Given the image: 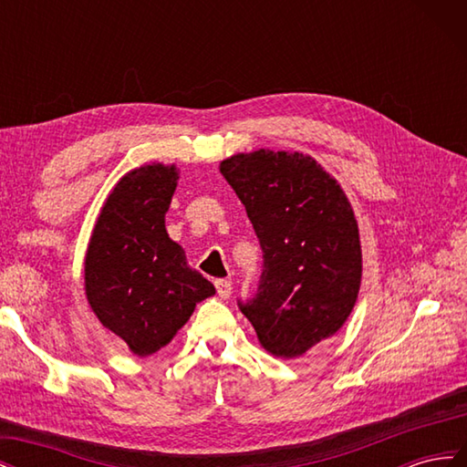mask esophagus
Returning a JSON list of instances; mask_svg holds the SVG:
<instances>
[{"label":"esophagus","mask_w":467,"mask_h":467,"mask_svg":"<svg viewBox=\"0 0 467 467\" xmlns=\"http://www.w3.org/2000/svg\"><path fill=\"white\" fill-rule=\"evenodd\" d=\"M216 292H218V296H220L222 300H228L230 296H232V282L230 280H223V278L216 280Z\"/></svg>","instance_id":"34e87169"}]
</instances>
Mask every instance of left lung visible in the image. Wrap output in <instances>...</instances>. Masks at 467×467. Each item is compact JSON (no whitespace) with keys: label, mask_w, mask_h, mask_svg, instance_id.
<instances>
[{"label":"left lung","mask_w":467,"mask_h":467,"mask_svg":"<svg viewBox=\"0 0 467 467\" xmlns=\"http://www.w3.org/2000/svg\"><path fill=\"white\" fill-rule=\"evenodd\" d=\"M220 173L263 249L257 294L239 309L266 352L298 358L341 329L357 304L362 249L355 212L337 179L300 151L235 153Z\"/></svg>","instance_id":"1"}]
</instances>
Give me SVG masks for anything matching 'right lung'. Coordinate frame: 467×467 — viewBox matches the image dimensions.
Returning <instances> with one entry per match:
<instances>
[{"mask_svg":"<svg viewBox=\"0 0 467 467\" xmlns=\"http://www.w3.org/2000/svg\"><path fill=\"white\" fill-rule=\"evenodd\" d=\"M177 179L179 169L163 163L126 173L99 212L86 253L93 314L136 357L171 343L196 304L216 294L165 230Z\"/></svg>","mask_w":467,"mask_h":467,"instance_id":"right-lung-1","label":"right lung"}]
</instances>
